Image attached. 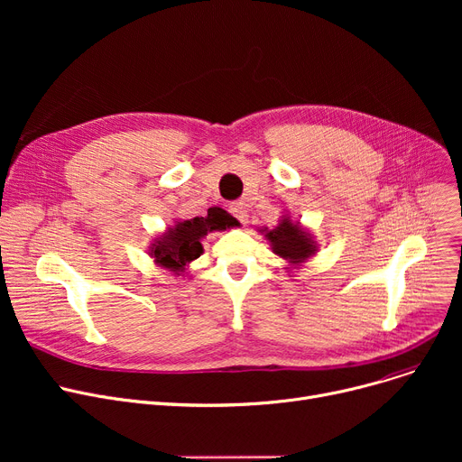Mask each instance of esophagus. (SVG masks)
Listing matches in <instances>:
<instances>
[{
  "label": "esophagus",
  "instance_id": "obj_1",
  "mask_svg": "<svg viewBox=\"0 0 462 462\" xmlns=\"http://www.w3.org/2000/svg\"><path fill=\"white\" fill-rule=\"evenodd\" d=\"M230 213L237 218V221H239L241 225H247L249 213H247V206H245L244 202H234V204L230 206Z\"/></svg>",
  "mask_w": 462,
  "mask_h": 462
}]
</instances>
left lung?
Listing matches in <instances>:
<instances>
[{"mask_svg":"<svg viewBox=\"0 0 462 462\" xmlns=\"http://www.w3.org/2000/svg\"><path fill=\"white\" fill-rule=\"evenodd\" d=\"M256 230L268 239L272 251L284 262V270L290 273H298L301 265L317 256L320 249L314 234L292 218L288 209L281 211L277 226H258Z\"/></svg>","mask_w":462,"mask_h":462,"instance_id":"obj_1","label":"left lung"}]
</instances>
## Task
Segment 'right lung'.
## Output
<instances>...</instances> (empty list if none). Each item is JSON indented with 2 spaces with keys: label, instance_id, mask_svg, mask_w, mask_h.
Instances as JSON below:
<instances>
[{
  "label": "right lung",
  "instance_id": "obj_1",
  "mask_svg": "<svg viewBox=\"0 0 462 462\" xmlns=\"http://www.w3.org/2000/svg\"><path fill=\"white\" fill-rule=\"evenodd\" d=\"M237 226L236 218L217 206L209 208L206 217L174 218V225H168L152 237L148 254L161 270H168L174 277H187L190 263L204 253L206 236Z\"/></svg>",
  "mask_w": 462,
  "mask_h": 462
}]
</instances>
